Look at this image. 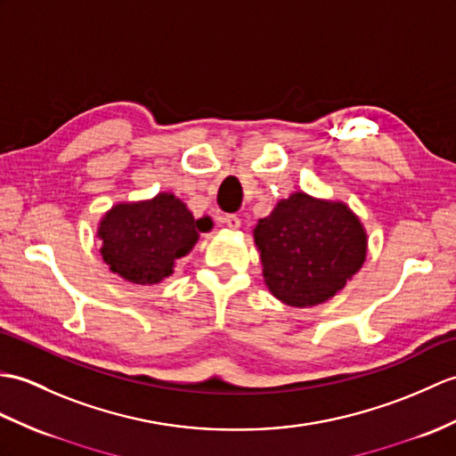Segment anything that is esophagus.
I'll use <instances>...</instances> for the list:
<instances>
[{
	"label": "esophagus",
	"mask_w": 456,
	"mask_h": 456,
	"mask_svg": "<svg viewBox=\"0 0 456 456\" xmlns=\"http://www.w3.org/2000/svg\"><path fill=\"white\" fill-rule=\"evenodd\" d=\"M224 224H225L229 229H239V227H240V219H239V216H235V214H229V216L224 217Z\"/></svg>",
	"instance_id": "obj_1"
}]
</instances>
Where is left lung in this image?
<instances>
[{"label":"left lung","mask_w":456,"mask_h":456,"mask_svg":"<svg viewBox=\"0 0 456 456\" xmlns=\"http://www.w3.org/2000/svg\"><path fill=\"white\" fill-rule=\"evenodd\" d=\"M264 281L281 303L314 306L344 289L363 266L367 235L342 202L295 192L254 227Z\"/></svg>","instance_id":"left-lung-1"}]
</instances>
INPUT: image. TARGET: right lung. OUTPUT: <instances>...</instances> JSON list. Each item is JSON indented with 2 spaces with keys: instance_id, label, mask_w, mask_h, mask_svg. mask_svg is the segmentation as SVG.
Masks as SVG:
<instances>
[{
  "instance_id": "add662e5",
  "label": "right lung",
  "mask_w": 456,
  "mask_h": 456,
  "mask_svg": "<svg viewBox=\"0 0 456 456\" xmlns=\"http://www.w3.org/2000/svg\"><path fill=\"white\" fill-rule=\"evenodd\" d=\"M200 219L173 194L114 206L102 217L99 239L102 260L132 283L151 285L173 273L175 260L192 250Z\"/></svg>"
}]
</instances>
